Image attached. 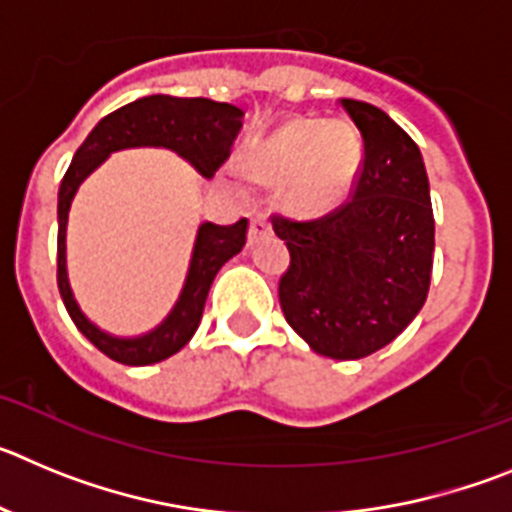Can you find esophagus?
I'll return each instance as SVG.
<instances>
[{"label": "esophagus", "mask_w": 512, "mask_h": 512, "mask_svg": "<svg viewBox=\"0 0 512 512\" xmlns=\"http://www.w3.org/2000/svg\"><path fill=\"white\" fill-rule=\"evenodd\" d=\"M271 233V223L269 217L264 212H253L251 215V228H248V243H256L261 241L264 235Z\"/></svg>", "instance_id": "34e87169"}]
</instances>
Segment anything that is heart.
<instances>
[{
	"mask_svg": "<svg viewBox=\"0 0 512 512\" xmlns=\"http://www.w3.org/2000/svg\"><path fill=\"white\" fill-rule=\"evenodd\" d=\"M361 158V135L351 122L292 120L248 156V169L264 182H284L292 210L320 215L354 189Z\"/></svg>",
	"mask_w": 512,
	"mask_h": 512,
	"instance_id": "b5f03b06",
	"label": "heart"
}]
</instances>
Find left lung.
I'll return each instance as SVG.
<instances>
[{
  "label": "left lung",
  "instance_id": "1",
  "mask_svg": "<svg viewBox=\"0 0 512 512\" xmlns=\"http://www.w3.org/2000/svg\"><path fill=\"white\" fill-rule=\"evenodd\" d=\"M364 140L359 179L315 220L274 215L289 266L279 305L297 336L330 359H364L413 323L431 287L433 207L415 140L374 104L341 99Z\"/></svg>",
  "mask_w": 512,
  "mask_h": 512
}]
</instances>
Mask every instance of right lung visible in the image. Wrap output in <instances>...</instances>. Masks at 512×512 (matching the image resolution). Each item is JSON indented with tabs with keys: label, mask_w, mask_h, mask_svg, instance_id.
Masks as SVG:
<instances>
[{
	"label": "right lung",
	"mask_w": 512,
	"mask_h": 512,
	"mask_svg": "<svg viewBox=\"0 0 512 512\" xmlns=\"http://www.w3.org/2000/svg\"><path fill=\"white\" fill-rule=\"evenodd\" d=\"M241 128L243 110L235 104L212 102L205 97L151 94V97L135 99V102L102 117L97 128L74 153V161L58 189V289H61L63 305L69 310L76 328L117 364H156L187 346L194 330L200 328L212 279L223 269L225 261L233 259L235 253H241V248L246 246L248 220L243 217L233 225L202 223L197 230V241H194L187 282H184L182 295H179L174 310L169 312V318L146 336L117 338L99 330L79 310L69 287V277H66V223H69L71 200H74L76 189L110 153L135 146L171 148L182 158H187L205 179H212L215 171L230 158V148H233V140L238 138Z\"/></svg>",
	"instance_id": "1"
}]
</instances>
